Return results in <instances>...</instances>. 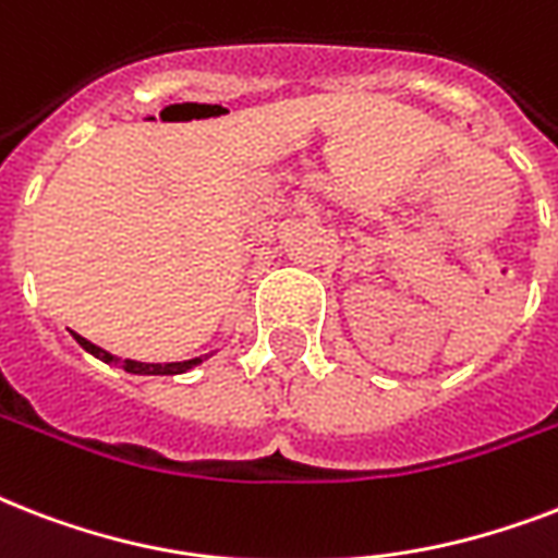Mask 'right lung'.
Listing matches in <instances>:
<instances>
[{
  "label": "right lung",
  "mask_w": 558,
  "mask_h": 558,
  "mask_svg": "<svg viewBox=\"0 0 558 558\" xmlns=\"http://www.w3.org/2000/svg\"><path fill=\"white\" fill-rule=\"evenodd\" d=\"M74 339H77V344H81L86 353L98 356L100 362H107V365H116V362H118L112 353L100 350L98 344H92V341H86L83 336H77V332H74ZM199 362H202V359H187V362H170V365H147V362H133V359H124V362H121V367H124L126 373H142V376H173V373L191 371V367L199 365Z\"/></svg>",
  "instance_id": "1"
}]
</instances>
